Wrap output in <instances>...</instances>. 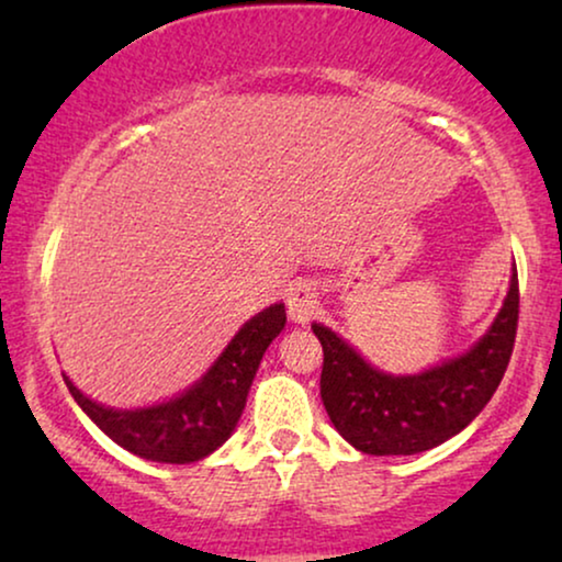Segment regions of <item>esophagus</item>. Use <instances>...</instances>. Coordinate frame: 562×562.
Masks as SVG:
<instances>
[{"mask_svg":"<svg viewBox=\"0 0 562 562\" xmlns=\"http://www.w3.org/2000/svg\"><path fill=\"white\" fill-rule=\"evenodd\" d=\"M286 310L289 319L296 325H310L319 312V296H317V283L312 281H296L291 283L289 296H286Z\"/></svg>","mask_w":562,"mask_h":562,"instance_id":"1","label":"esophagus"}]
</instances>
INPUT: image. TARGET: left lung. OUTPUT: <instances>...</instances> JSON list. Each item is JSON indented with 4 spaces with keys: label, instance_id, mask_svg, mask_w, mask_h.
Returning a JSON list of instances; mask_svg holds the SVG:
<instances>
[{
    "label": "left lung",
    "instance_id": "1",
    "mask_svg": "<svg viewBox=\"0 0 562 562\" xmlns=\"http://www.w3.org/2000/svg\"><path fill=\"white\" fill-rule=\"evenodd\" d=\"M519 317L517 266L491 327L465 352L419 373H389L340 333L312 322L322 342L319 394L337 432L366 456H417L448 442L491 402L509 366Z\"/></svg>",
    "mask_w": 562,
    "mask_h": 562
}]
</instances>
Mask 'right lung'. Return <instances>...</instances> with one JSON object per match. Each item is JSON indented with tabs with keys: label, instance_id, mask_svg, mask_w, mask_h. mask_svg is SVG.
I'll use <instances>...</instances> for the list:
<instances>
[{
	"label": "right lung",
	"instance_id": "obj_1",
	"mask_svg": "<svg viewBox=\"0 0 562 562\" xmlns=\"http://www.w3.org/2000/svg\"><path fill=\"white\" fill-rule=\"evenodd\" d=\"M283 327V302L252 314L191 386L156 404L106 406L83 394L66 373L64 381L81 412L120 448L153 463H196L235 432L260 360Z\"/></svg>",
	"mask_w": 562,
	"mask_h": 562
}]
</instances>
